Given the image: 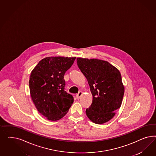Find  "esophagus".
Masks as SVG:
<instances>
[{
	"label": "esophagus",
	"mask_w": 156,
	"mask_h": 156,
	"mask_svg": "<svg viewBox=\"0 0 156 156\" xmlns=\"http://www.w3.org/2000/svg\"><path fill=\"white\" fill-rule=\"evenodd\" d=\"M82 95H83V92L82 91H80L76 95V97L77 99H79L82 97Z\"/></svg>",
	"instance_id": "34e87169"
}]
</instances>
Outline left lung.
<instances>
[{
  "label": "left lung",
  "instance_id": "8db88e82",
  "mask_svg": "<svg viewBox=\"0 0 156 156\" xmlns=\"http://www.w3.org/2000/svg\"><path fill=\"white\" fill-rule=\"evenodd\" d=\"M76 61L93 95L92 104L86 110L87 117L97 124L108 122L122 102L125 87L120 72L106 61L77 58Z\"/></svg>",
  "mask_w": 156,
  "mask_h": 156
}]
</instances>
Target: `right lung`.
<instances>
[{"label":"right lung","instance_id":"obj_1","mask_svg":"<svg viewBox=\"0 0 156 156\" xmlns=\"http://www.w3.org/2000/svg\"><path fill=\"white\" fill-rule=\"evenodd\" d=\"M76 57H49L34 68L29 80L31 99L39 113L50 121H57L68 112L74 102L64 90V76Z\"/></svg>","mask_w":156,"mask_h":156}]
</instances>
